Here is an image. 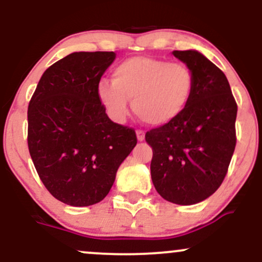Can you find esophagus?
Wrapping results in <instances>:
<instances>
[{"instance_id": "esophagus-1", "label": "esophagus", "mask_w": 262, "mask_h": 262, "mask_svg": "<svg viewBox=\"0 0 262 262\" xmlns=\"http://www.w3.org/2000/svg\"><path fill=\"white\" fill-rule=\"evenodd\" d=\"M136 136H137V140H139L141 142V141L145 140V132H143L142 130H137L136 131Z\"/></svg>"}]
</instances>
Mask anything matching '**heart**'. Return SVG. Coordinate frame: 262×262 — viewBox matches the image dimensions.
I'll return each instance as SVG.
<instances>
[{
	"instance_id": "obj_1",
	"label": "heart",
	"mask_w": 262,
	"mask_h": 262,
	"mask_svg": "<svg viewBox=\"0 0 262 262\" xmlns=\"http://www.w3.org/2000/svg\"><path fill=\"white\" fill-rule=\"evenodd\" d=\"M194 90V75L184 63L134 57L113 72V83L101 80L98 94L102 105L117 121L134 113L141 121L161 126L177 119L187 107Z\"/></svg>"
}]
</instances>
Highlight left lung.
I'll return each mask as SVG.
<instances>
[{
	"mask_svg": "<svg viewBox=\"0 0 262 262\" xmlns=\"http://www.w3.org/2000/svg\"><path fill=\"white\" fill-rule=\"evenodd\" d=\"M194 75V90L177 119L147 131L151 177L163 199L179 205L204 201L224 181L236 145L237 105L224 73L196 51H174Z\"/></svg>",
	"mask_w": 262,
	"mask_h": 262,
	"instance_id": "obj_1",
	"label": "left lung"
}]
</instances>
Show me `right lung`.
I'll use <instances>...</instances> for the list:
<instances>
[{"instance_id":"right-lung-1","label":"right lung","mask_w":262,"mask_h":262,"mask_svg":"<svg viewBox=\"0 0 262 262\" xmlns=\"http://www.w3.org/2000/svg\"><path fill=\"white\" fill-rule=\"evenodd\" d=\"M114 52H75L43 73L28 105V148L48 192L73 207L101 202L137 143L98 94Z\"/></svg>"}]
</instances>
